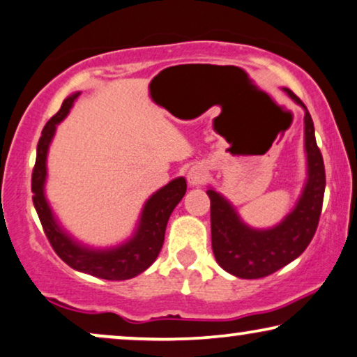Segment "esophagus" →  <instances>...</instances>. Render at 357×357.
<instances>
[{
	"label": "esophagus",
	"instance_id": "1",
	"mask_svg": "<svg viewBox=\"0 0 357 357\" xmlns=\"http://www.w3.org/2000/svg\"><path fill=\"white\" fill-rule=\"evenodd\" d=\"M207 179V169L202 165H194L191 169L188 171V183L191 186H199Z\"/></svg>",
	"mask_w": 357,
	"mask_h": 357
}]
</instances>
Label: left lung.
<instances>
[{
	"label": "left lung",
	"instance_id": "1",
	"mask_svg": "<svg viewBox=\"0 0 357 357\" xmlns=\"http://www.w3.org/2000/svg\"><path fill=\"white\" fill-rule=\"evenodd\" d=\"M287 96L305 112L303 117V149L307 156V179L296 206L278 225L253 228L241 220L234 204L207 189L211 197L212 250L218 266L241 279H259L298 258L310 243L320 220L325 194V166L317 146L315 129L305 104L284 88Z\"/></svg>",
	"mask_w": 357,
	"mask_h": 357
}]
</instances>
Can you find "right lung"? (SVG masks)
Listing matches in <instances>:
<instances>
[{
    "label": "right lung",
    "mask_w": 357,
    "mask_h": 357,
    "mask_svg": "<svg viewBox=\"0 0 357 357\" xmlns=\"http://www.w3.org/2000/svg\"><path fill=\"white\" fill-rule=\"evenodd\" d=\"M79 94V91L70 94L61 104L60 111L45 123L42 130V137L37 144L36 166L32 171V201L52 248L70 268L107 281H126L144 273L158 258L169 215L186 194L188 184L186 179L179 176L151 194L142 207L134 234L122 243L109 248H94L71 236L61 227L47 201V155L55 137L56 126L68 116Z\"/></svg>",
    "instance_id": "right-lung-1"
}]
</instances>
